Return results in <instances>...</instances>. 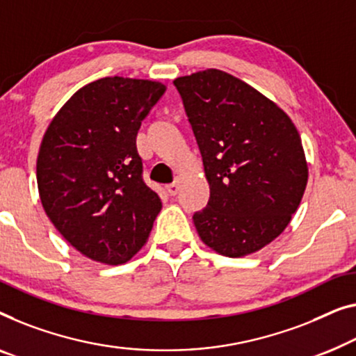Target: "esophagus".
Instances as JSON below:
<instances>
[{"label":"esophagus","instance_id":"esophagus-1","mask_svg":"<svg viewBox=\"0 0 356 356\" xmlns=\"http://www.w3.org/2000/svg\"><path fill=\"white\" fill-rule=\"evenodd\" d=\"M165 189H167V193H168L170 195H177V194H178V191H179V178L175 179L173 183L167 184Z\"/></svg>","mask_w":356,"mask_h":356}]
</instances>
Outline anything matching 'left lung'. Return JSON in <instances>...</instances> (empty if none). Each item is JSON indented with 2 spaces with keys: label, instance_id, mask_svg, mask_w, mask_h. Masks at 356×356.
Instances as JSON below:
<instances>
[{
  "label": "left lung",
  "instance_id": "obj_1",
  "mask_svg": "<svg viewBox=\"0 0 356 356\" xmlns=\"http://www.w3.org/2000/svg\"><path fill=\"white\" fill-rule=\"evenodd\" d=\"M197 141L210 186L193 215L205 244L244 257L289 225L307 186L302 140L284 111L226 72L207 69L173 81Z\"/></svg>",
  "mask_w": 356,
  "mask_h": 356
}]
</instances>
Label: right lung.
<instances>
[{
    "mask_svg": "<svg viewBox=\"0 0 356 356\" xmlns=\"http://www.w3.org/2000/svg\"><path fill=\"white\" fill-rule=\"evenodd\" d=\"M165 85L106 76L79 90L49 123L37 161L40 199L56 229L91 260L125 264L162 202L143 179L141 122Z\"/></svg>",
    "mask_w": 356,
    "mask_h": 356,
    "instance_id": "right-lung-1",
    "label": "right lung"
}]
</instances>
